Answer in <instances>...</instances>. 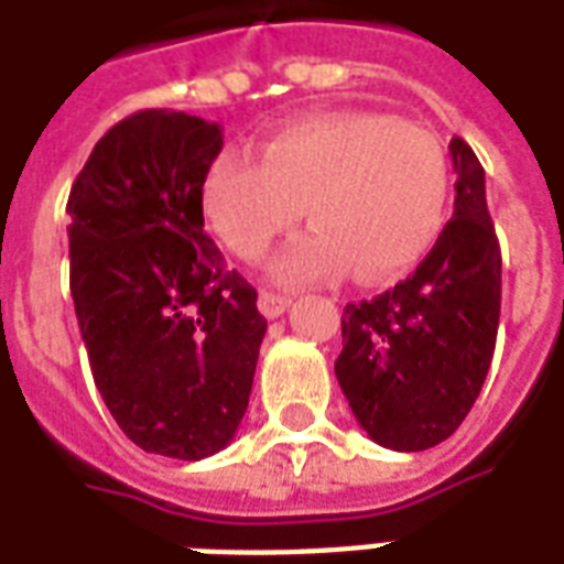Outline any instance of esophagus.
<instances>
[{
  "mask_svg": "<svg viewBox=\"0 0 564 564\" xmlns=\"http://www.w3.org/2000/svg\"><path fill=\"white\" fill-rule=\"evenodd\" d=\"M286 307H290V295L271 293V290H262V293H259V311H262V317H281Z\"/></svg>",
  "mask_w": 564,
  "mask_h": 564,
  "instance_id": "obj_1",
  "label": "esophagus"
}]
</instances>
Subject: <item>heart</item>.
I'll use <instances>...</instances> for the list:
<instances>
[{"label": "heart", "mask_w": 564, "mask_h": 564, "mask_svg": "<svg viewBox=\"0 0 564 564\" xmlns=\"http://www.w3.org/2000/svg\"><path fill=\"white\" fill-rule=\"evenodd\" d=\"M305 205L307 229L274 262L286 286L354 269L390 281L429 253L447 223L449 160L435 132L387 115H319L278 129L262 162L226 150L205 172L202 214L232 257L259 262Z\"/></svg>", "instance_id": "heart-1"}]
</instances>
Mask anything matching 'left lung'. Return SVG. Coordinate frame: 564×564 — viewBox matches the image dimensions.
<instances>
[{"label":"left lung","instance_id":"1","mask_svg":"<svg viewBox=\"0 0 564 564\" xmlns=\"http://www.w3.org/2000/svg\"><path fill=\"white\" fill-rule=\"evenodd\" d=\"M453 220L411 278L344 307L335 359L356 420L380 447L429 449L447 441L480 395L501 314V250L486 208L484 165L462 139Z\"/></svg>","mask_w":564,"mask_h":564}]
</instances>
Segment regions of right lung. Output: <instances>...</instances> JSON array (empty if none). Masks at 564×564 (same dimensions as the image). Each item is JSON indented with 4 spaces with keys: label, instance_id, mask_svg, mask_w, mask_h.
<instances>
[{
    "label": "right lung",
    "instance_id": "right-lung-1",
    "mask_svg": "<svg viewBox=\"0 0 564 564\" xmlns=\"http://www.w3.org/2000/svg\"><path fill=\"white\" fill-rule=\"evenodd\" d=\"M223 129L172 108L120 120L68 193V286L90 371L123 435L196 462L238 432L265 317L205 235Z\"/></svg>",
    "mask_w": 564,
    "mask_h": 564
}]
</instances>
